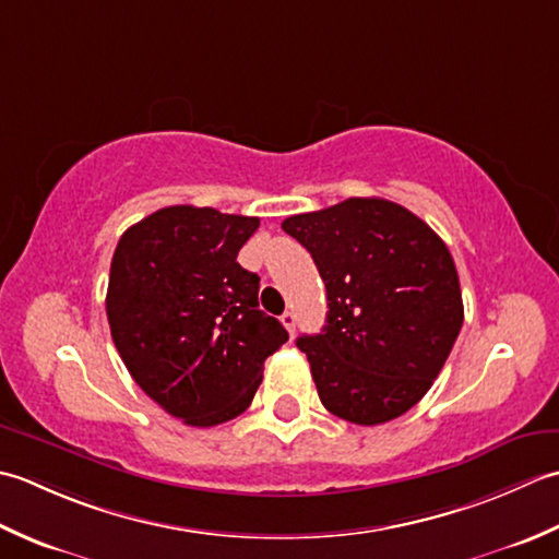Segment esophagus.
<instances>
[{"label":"esophagus","instance_id":"1","mask_svg":"<svg viewBox=\"0 0 559 559\" xmlns=\"http://www.w3.org/2000/svg\"><path fill=\"white\" fill-rule=\"evenodd\" d=\"M282 325L289 330V335L294 333V328H296V316H294V311H284V313H282Z\"/></svg>","mask_w":559,"mask_h":559}]
</instances>
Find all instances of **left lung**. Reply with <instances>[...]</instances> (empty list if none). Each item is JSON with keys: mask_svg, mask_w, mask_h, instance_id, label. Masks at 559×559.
Segmentation results:
<instances>
[{"mask_svg": "<svg viewBox=\"0 0 559 559\" xmlns=\"http://www.w3.org/2000/svg\"><path fill=\"white\" fill-rule=\"evenodd\" d=\"M321 272L325 325L301 335L328 413L373 427L423 401L461 333L463 299L447 243L383 198H349L282 222Z\"/></svg>", "mask_w": 559, "mask_h": 559, "instance_id": "8db88e82", "label": "left lung"}]
</instances>
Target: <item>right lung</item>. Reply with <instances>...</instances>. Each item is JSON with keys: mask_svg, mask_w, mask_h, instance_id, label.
Listing matches in <instances>:
<instances>
[{"mask_svg": "<svg viewBox=\"0 0 559 559\" xmlns=\"http://www.w3.org/2000/svg\"><path fill=\"white\" fill-rule=\"evenodd\" d=\"M258 216L174 204L130 226L110 263V335L136 385L190 427L238 417L289 335L236 263Z\"/></svg>", "mask_w": 559, "mask_h": 559, "instance_id": "obj_1", "label": "right lung"}]
</instances>
